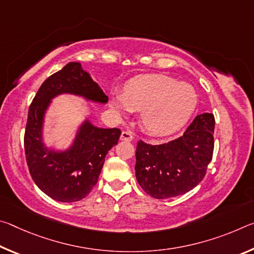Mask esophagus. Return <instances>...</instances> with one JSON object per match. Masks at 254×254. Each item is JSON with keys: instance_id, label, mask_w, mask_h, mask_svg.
<instances>
[{"instance_id": "obj_1", "label": "esophagus", "mask_w": 254, "mask_h": 254, "mask_svg": "<svg viewBox=\"0 0 254 254\" xmlns=\"http://www.w3.org/2000/svg\"><path fill=\"white\" fill-rule=\"evenodd\" d=\"M122 141H132L133 140V135L131 132H127V131H123L121 137H120Z\"/></svg>"}]
</instances>
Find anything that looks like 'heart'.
<instances>
[{
	"label": "heart",
	"mask_w": 254,
	"mask_h": 254,
	"mask_svg": "<svg viewBox=\"0 0 254 254\" xmlns=\"http://www.w3.org/2000/svg\"><path fill=\"white\" fill-rule=\"evenodd\" d=\"M109 105L119 118L141 111L145 130L153 135H166L188 122L196 110L197 94L191 85L168 76H140L127 81L122 94H112Z\"/></svg>",
	"instance_id": "b5f03b06"
}]
</instances>
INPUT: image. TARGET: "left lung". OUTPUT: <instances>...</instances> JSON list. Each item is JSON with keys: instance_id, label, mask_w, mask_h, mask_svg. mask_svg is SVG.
Wrapping results in <instances>:
<instances>
[{"instance_id": "1", "label": "left lung", "mask_w": 254, "mask_h": 254, "mask_svg": "<svg viewBox=\"0 0 254 254\" xmlns=\"http://www.w3.org/2000/svg\"><path fill=\"white\" fill-rule=\"evenodd\" d=\"M215 119L197 115L186 132L168 143L152 145L139 141L135 151V177L148 195L166 199L184 195L206 175L214 150Z\"/></svg>"}]
</instances>
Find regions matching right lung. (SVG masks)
Masks as SVG:
<instances>
[{
	"mask_svg": "<svg viewBox=\"0 0 254 254\" xmlns=\"http://www.w3.org/2000/svg\"><path fill=\"white\" fill-rule=\"evenodd\" d=\"M63 94L106 104L103 89L79 63H69L48 77L29 107L24 133V151L30 175L46 195L63 203L85 198L97 184L105 157L118 144L120 128H103L84 120L75 139L66 150H55L44 143V124L51 100Z\"/></svg>",
	"mask_w": 254,
	"mask_h": 254,
	"instance_id": "obj_1",
	"label": "right lung"
}]
</instances>
